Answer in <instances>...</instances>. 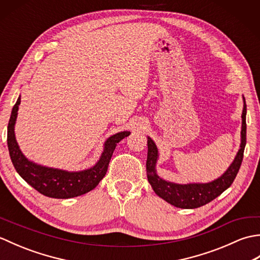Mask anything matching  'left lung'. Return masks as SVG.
Listing matches in <instances>:
<instances>
[{
    "instance_id": "1",
    "label": "left lung",
    "mask_w": 260,
    "mask_h": 260,
    "mask_svg": "<svg viewBox=\"0 0 260 260\" xmlns=\"http://www.w3.org/2000/svg\"><path fill=\"white\" fill-rule=\"evenodd\" d=\"M244 108L241 115V132H240V147L237 152L233 163L225 170V172L220 175L218 179L211 182H197V183L180 184L174 183L162 179L156 172V163L159 156L158 148L155 143L147 136V159H146V174L148 183L156 194L163 200L172 206L181 209H194L212 201L213 199L219 197L223 191L233 184L237 173L240 169V165L244 157V151L246 146V114L247 106L245 97Z\"/></svg>"
}]
</instances>
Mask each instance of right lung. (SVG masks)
<instances>
[{
    "label": "right lung",
    "mask_w": 260,
    "mask_h": 260,
    "mask_svg": "<svg viewBox=\"0 0 260 260\" xmlns=\"http://www.w3.org/2000/svg\"><path fill=\"white\" fill-rule=\"evenodd\" d=\"M21 103V96L12 108L8 125V147L11 161L19 175L26 183L40 192L41 194L54 199H70L85 194L95 189L107 172L108 164L117 143L131 132H118L104 143V150L101 157L91 168L81 171H67L56 168H49L35 163L20 150L15 139V121Z\"/></svg>",
    "instance_id": "1"
}]
</instances>
